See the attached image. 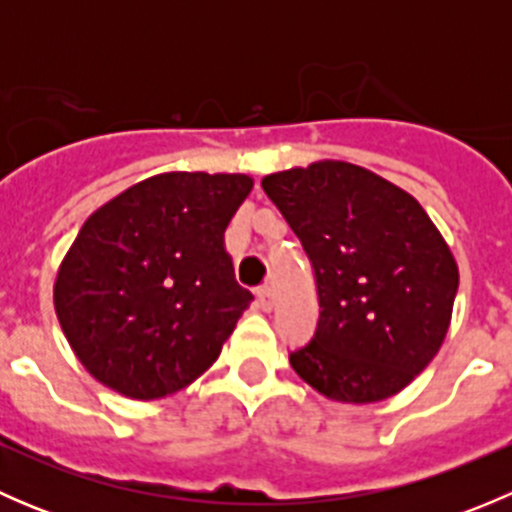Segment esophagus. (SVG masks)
Instances as JSON below:
<instances>
[{"instance_id": "esophagus-1", "label": "esophagus", "mask_w": 512, "mask_h": 512, "mask_svg": "<svg viewBox=\"0 0 512 512\" xmlns=\"http://www.w3.org/2000/svg\"><path fill=\"white\" fill-rule=\"evenodd\" d=\"M257 302H260L262 312H272V307H275V294H272V289L270 287L257 289Z\"/></svg>"}]
</instances>
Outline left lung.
Returning a JSON list of instances; mask_svg holds the SVG:
<instances>
[{
    "label": "left lung",
    "instance_id": "obj_1",
    "mask_svg": "<svg viewBox=\"0 0 512 512\" xmlns=\"http://www.w3.org/2000/svg\"><path fill=\"white\" fill-rule=\"evenodd\" d=\"M314 270V337L289 352L312 389L374 404L409 386L451 324L458 267L426 210L406 190L344 160L262 178Z\"/></svg>",
    "mask_w": 512,
    "mask_h": 512
}]
</instances>
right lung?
Here are the masks:
<instances>
[{
    "instance_id": "obj_1",
    "label": "right lung",
    "mask_w": 512,
    "mask_h": 512,
    "mask_svg": "<svg viewBox=\"0 0 512 512\" xmlns=\"http://www.w3.org/2000/svg\"><path fill=\"white\" fill-rule=\"evenodd\" d=\"M250 190L242 173H160L86 220L54 307L94 379L148 401L213 366L252 302L225 252V227Z\"/></svg>"
}]
</instances>
